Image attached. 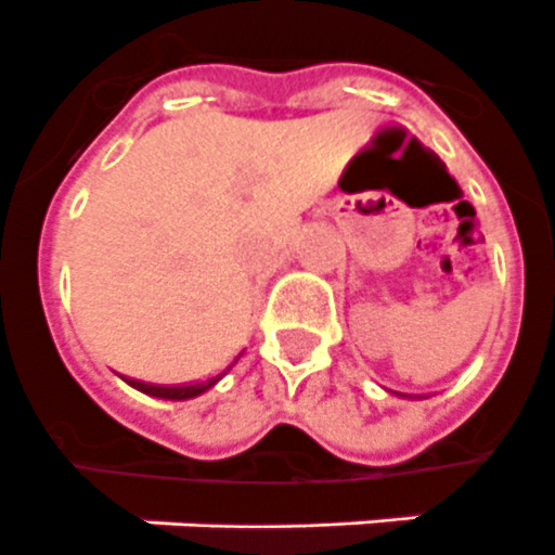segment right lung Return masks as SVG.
<instances>
[{
	"instance_id": "obj_1",
	"label": "right lung",
	"mask_w": 555,
	"mask_h": 555,
	"mask_svg": "<svg viewBox=\"0 0 555 555\" xmlns=\"http://www.w3.org/2000/svg\"><path fill=\"white\" fill-rule=\"evenodd\" d=\"M224 374H218V377H212V379H204V383H190V386H152V383H141V379H129V386H134L138 391H143V395L160 397V400H190V397L204 395L207 388L216 386L218 379L224 377Z\"/></svg>"
}]
</instances>
